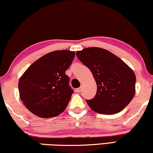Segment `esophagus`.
I'll return each instance as SVG.
<instances>
[{
    "label": "esophagus",
    "instance_id": "esophagus-1",
    "mask_svg": "<svg viewBox=\"0 0 153 153\" xmlns=\"http://www.w3.org/2000/svg\"><path fill=\"white\" fill-rule=\"evenodd\" d=\"M82 87H80V88H77L76 89V91L77 92H81V91H82Z\"/></svg>",
    "mask_w": 153,
    "mask_h": 153
}]
</instances>
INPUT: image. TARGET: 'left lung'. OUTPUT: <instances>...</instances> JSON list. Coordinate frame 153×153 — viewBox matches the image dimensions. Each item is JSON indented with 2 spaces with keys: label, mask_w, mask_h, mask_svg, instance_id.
<instances>
[{
  "label": "left lung",
  "mask_w": 153,
  "mask_h": 153,
  "mask_svg": "<svg viewBox=\"0 0 153 153\" xmlns=\"http://www.w3.org/2000/svg\"><path fill=\"white\" fill-rule=\"evenodd\" d=\"M79 59L90 70L97 91L87 102L93 111L114 114L124 109L135 92V74L121 59L105 49L91 47L77 51Z\"/></svg>",
  "instance_id": "obj_1"
}]
</instances>
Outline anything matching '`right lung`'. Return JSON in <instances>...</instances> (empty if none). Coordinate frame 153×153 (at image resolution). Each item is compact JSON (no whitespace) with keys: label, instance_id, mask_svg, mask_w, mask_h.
<instances>
[{"label":"right lung","instance_id":"right-lung-1","mask_svg":"<svg viewBox=\"0 0 153 153\" xmlns=\"http://www.w3.org/2000/svg\"><path fill=\"white\" fill-rule=\"evenodd\" d=\"M74 56V51H55L28 68L18 82L20 99L27 109L43 118L64 111L73 94L65 71Z\"/></svg>","mask_w":153,"mask_h":153}]
</instances>
